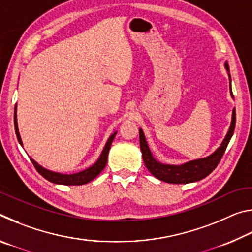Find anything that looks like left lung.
<instances>
[{
	"label": "left lung",
	"instance_id": "8db88e82",
	"mask_svg": "<svg viewBox=\"0 0 252 252\" xmlns=\"http://www.w3.org/2000/svg\"><path fill=\"white\" fill-rule=\"evenodd\" d=\"M224 67L228 72L229 80H230V93L233 97L231 90V76H230V70L228 63H224ZM234 126H236V109L232 110V118L231 125H230L229 130L225 134L223 141L221 142L220 147L217 150L211 153L210 156L202 159L192 160L180 165H172V164H164L158 161L149 149L148 142L142 129H139V138H140V149L142 152L143 162L146 164L147 169L151 172L152 176L161 181L168 183H190L201 180V179L209 176L213 170L216 169L217 165L222 158L225 149L228 147V143L233 134Z\"/></svg>",
	"mask_w": 252,
	"mask_h": 252
}]
</instances>
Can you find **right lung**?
<instances>
[{
	"label": "right lung",
	"mask_w": 252,
	"mask_h": 252,
	"mask_svg": "<svg viewBox=\"0 0 252 252\" xmlns=\"http://www.w3.org/2000/svg\"><path fill=\"white\" fill-rule=\"evenodd\" d=\"M14 127H15V133H16V138H18V141L23 147V142L22 139H21L20 132H19V126H18V118H16V104H15V109H14ZM117 132H114L113 134H111L109 136L108 141H106L105 146L102 150L101 155L99 157L94 163H93L91 167L87 168L85 170H82V171L76 172V173H72V174H63L60 172H54L51 171V170H48L42 167L35 160H33L31 158V161L34 167L37 170L42 177L45 178L46 180L53 183H57V185H64V186H82L85 185V183L92 181L95 177L99 176L101 173L102 170L104 169L106 161H108V155H109V150L111 148V144H112V141L116 136Z\"/></svg>",
	"instance_id": "add662e5"
}]
</instances>
